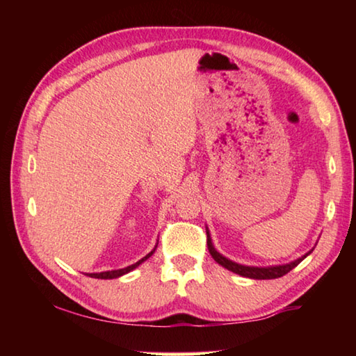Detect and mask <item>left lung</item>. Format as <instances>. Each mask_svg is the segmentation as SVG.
Instances as JSON below:
<instances>
[{"label": "left lung", "mask_w": 356, "mask_h": 356, "mask_svg": "<svg viewBox=\"0 0 356 356\" xmlns=\"http://www.w3.org/2000/svg\"><path fill=\"white\" fill-rule=\"evenodd\" d=\"M207 248H209V252L212 254V257L215 259L216 262H218L220 265H222V267L231 270V272L237 273L240 276H245V278H251V280H275V278H281V276L287 275L289 272H291L292 268L297 267V265L303 261V259L309 254H305L303 257L297 259V261H293L291 264H286V265H276V267H265V268H259V267H246V265H240V264H236L232 261H229V259H226L225 256H221L218 251H216L213 248L212 245V240H210V236L207 232Z\"/></svg>", "instance_id": "obj_1"}]
</instances>
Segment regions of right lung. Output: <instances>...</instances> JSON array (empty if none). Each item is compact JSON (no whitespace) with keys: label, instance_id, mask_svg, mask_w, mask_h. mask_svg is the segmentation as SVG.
<instances>
[{"label":"right lung","instance_id":"1","mask_svg":"<svg viewBox=\"0 0 356 356\" xmlns=\"http://www.w3.org/2000/svg\"><path fill=\"white\" fill-rule=\"evenodd\" d=\"M154 251H155V250H154ZM154 251H150L147 256H144V257L141 259V261H138V262L134 264V265H129V267H125V268L111 270V272H102V273H89L88 276H91V278H99V280H113V278H119V276H122V275H125V273L131 272V270L136 268L138 265H140L141 262H144V261H146V259H149L150 256L154 254Z\"/></svg>","mask_w":356,"mask_h":356}]
</instances>
